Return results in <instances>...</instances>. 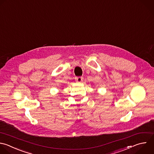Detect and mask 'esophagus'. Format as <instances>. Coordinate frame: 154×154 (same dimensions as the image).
<instances>
[{"label":"esophagus","instance_id":"34e87169","mask_svg":"<svg viewBox=\"0 0 154 154\" xmlns=\"http://www.w3.org/2000/svg\"><path fill=\"white\" fill-rule=\"evenodd\" d=\"M83 77H81V76H79V77H76L75 78V81L77 82H81L82 81H83Z\"/></svg>","mask_w":154,"mask_h":154}]
</instances>
